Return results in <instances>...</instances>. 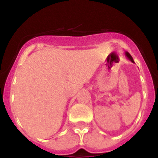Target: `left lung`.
<instances>
[{
	"label": "left lung",
	"mask_w": 158,
	"mask_h": 158,
	"mask_svg": "<svg viewBox=\"0 0 158 158\" xmlns=\"http://www.w3.org/2000/svg\"><path fill=\"white\" fill-rule=\"evenodd\" d=\"M125 55H126V56L127 57V58L130 60V61H131V62H133V63H135V62H134V60H133V58L131 57V55L129 54V53L127 52V51H126V52H125Z\"/></svg>",
	"instance_id": "8db88e82"
}]
</instances>
